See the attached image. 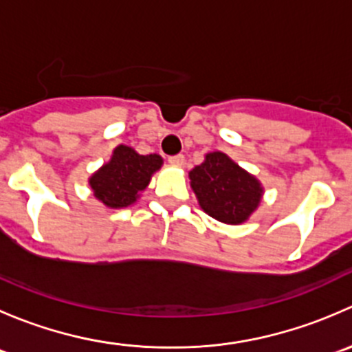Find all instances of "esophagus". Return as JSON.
<instances>
[{"instance_id":"1","label":"esophagus","mask_w":352,"mask_h":352,"mask_svg":"<svg viewBox=\"0 0 352 352\" xmlns=\"http://www.w3.org/2000/svg\"><path fill=\"white\" fill-rule=\"evenodd\" d=\"M168 162L172 163V165L180 166V165H184V162H186V158H184V155H173V156H170Z\"/></svg>"}]
</instances>
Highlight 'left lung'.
<instances>
[{
	"mask_svg": "<svg viewBox=\"0 0 352 352\" xmlns=\"http://www.w3.org/2000/svg\"><path fill=\"white\" fill-rule=\"evenodd\" d=\"M189 177L201 208L218 221L242 223L261 202L258 180L219 151L206 155Z\"/></svg>",
	"mask_w": 352,
	"mask_h": 352,
	"instance_id": "1",
	"label": "left lung"
}]
</instances>
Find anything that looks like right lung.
I'll return each instance as SVG.
<instances>
[{"instance_id": "obj_1", "label": "right lung", "mask_w": 352, "mask_h": 352, "mask_svg": "<svg viewBox=\"0 0 352 352\" xmlns=\"http://www.w3.org/2000/svg\"><path fill=\"white\" fill-rule=\"evenodd\" d=\"M162 156L140 155L129 146H117L112 160L90 179L95 197L109 208L133 204L141 190L146 189L153 172L162 166Z\"/></svg>"}]
</instances>
